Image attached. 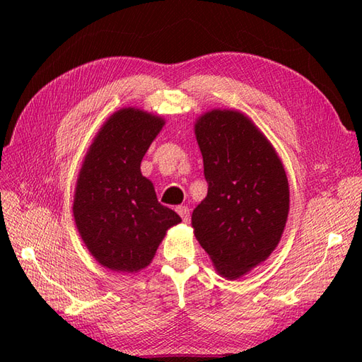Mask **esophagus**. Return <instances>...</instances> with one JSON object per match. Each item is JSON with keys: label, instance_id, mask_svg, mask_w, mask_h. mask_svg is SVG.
Instances as JSON below:
<instances>
[{"label": "esophagus", "instance_id": "34e87169", "mask_svg": "<svg viewBox=\"0 0 362 362\" xmlns=\"http://www.w3.org/2000/svg\"><path fill=\"white\" fill-rule=\"evenodd\" d=\"M177 213L181 216L182 222L187 223V222L190 221V210H189V206H178V208H177Z\"/></svg>", "mask_w": 362, "mask_h": 362}]
</instances>
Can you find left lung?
Listing matches in <instances>:
<instances>
[{"instance_id": "left-lung-1", "label": "left lung", "mask_w": 362, "mask_h": 362, "mask_svg": "<svg viewBox=\"0 0 362 362\" xmlns=\"http://www.w3.org/2000/svg\"><path fill=\"white\" fill-rule=\"evenodd\" d=\"M208 182L192 226L226 279L266 261L278 246L290 208L288 180L266 136L243 113L211 110L194 125Z\"/></svg>"}]
</instances>
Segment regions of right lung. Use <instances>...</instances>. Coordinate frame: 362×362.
Returning <instances> with one entry per match:
<instances>
[{
  "label": "right lung",
  "mask_w": 362,
  "mask_h": 362,
  "mask_svg": "<svg viewBox=\"0 0 362 362\" xmlns=\"http://www.w3.org/2000/svg\"><path fill=\"white\" fill-rule=\"evenodd\" d=\"M164 125L160 116L122 108L96 134L74 196L76 229L101 266L137 273L181 217L158 202L140 163Z\"/></svg>",
  "instance_id": "1"
}]
</instances>
